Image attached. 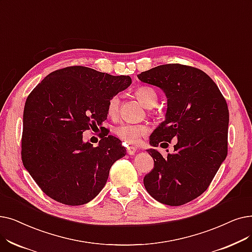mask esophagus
Wrapping results in <instances>:
<instances>
[{
	"label": "esophagus",
	"mask_w": 252,
	"mask_h": 252,
	"mask_svg": "<svg viewBox=\"0 0 252 252\" xmlns=\"http://www.w3.org/2000/svg\"><path fill=\"white\" fill-rule=\"evenodd\" d=\"M136 151H137V149L135 147H132V146L126 147V152H127V155H129V156L135 155Z\"/></svg>",
	"instance_id": "1"
}]
</instances>
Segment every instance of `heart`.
<instances>
[{
	"mask_svg": "<svg viewBox=\"0 0 252 252\" xmlns=\"http://www.w3.org/2000/svg\"><path fill=\"white\" fill-rule=\"evenodd\" d=\"M135 95L140 103L146 108L155 107L158 103V94L155 89L150 86H140L136 90ZM120 99L119 95H113L107 104V113L109 116L115 117L119 111ZM147 133V127L142 125H120L114 128V134L117 138L124 141L126 144L136 145L138 144L141 138Z\"/></svg>",
	"mask_w": 252,
	"mask_h": 252,
	"instance_id": "b5f03b06",
	"label": "heart"
}]
</instances>
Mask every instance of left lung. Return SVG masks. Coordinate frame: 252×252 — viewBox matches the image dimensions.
I'll return each instance as SVG.
<instances>
[{"label": "left lung", "mask_w": 252, "mask_h": 252, "mask_svg": "<svg viewBox=\"0 0 252 252\" xmlns=\"http://www.w3.org/2000/svg\"><path fill=\"white\" fill-rule=\"evenodd\" d=\"M138 78L159 87L168 99L166 119L153 130L150 145L162 147L177 139L167 158L147 150L155 167L145 175L144 187L161 204L184 205L209 188L226 158L227 104L209 76L189 65L161 64Z\"/></svg>", "instance_id": "obj_1"}]
</instances>
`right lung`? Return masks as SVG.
<instances>
[{
  "label": "right lung",
  "mask_w": 252,
  "mask_h": 252,
  "mask_svg": "<svg viewBox=\"0 0 252 252\" xmlns=\"http://www.w3.org/2000/svg\"><path fill=\"white\" fill-rule=\"evenodd\" d=\"M130 83L129 76L73 65L50 73L29 94L21 159L49 198L83 205L105 187L111 166L126 156V148L119 139L105 134L93 147L83 142L82 134L90 127H104L108 101Z\"/></svg>",
  "instance_id": "1"
}]
</instances>
